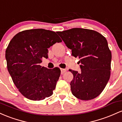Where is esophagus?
I'll use <instances>...</instances> for the list:
<instances>
[{
    "label": "esophagus",
    "instance_id": "obj_1",
    "mask_svg": "<svg viewBox=\"0 0 122 122\" xmlns=\"http://www.w3.org/2000/svg\"><path fill=\"white\" fill-rule=\"evenodd\" d=\"M61 74H64L66 71V70L64 69V68H61Z\"/></svg>",
    "mask_w": 122,
    "mask_h": 122
}]
</instances>
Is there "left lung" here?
<instances>
[{"label": "left lung", "instance_id": "1", "mask_svg": "<svg viewBox=\"0 0 122 122\" xmlns=\"http://www.w3.org/2000/svg\"><path fill=\"white\" fill-rule=\"evenodd\" d=\"M72 55L78 57L81 72L69 70L72 94L82 100L97 97L104 89L111 74V52L104 37L96 31L72 28L57 31Z\"/></svg>", "mask_w": 122, "mask_h": 122}]
</instances>
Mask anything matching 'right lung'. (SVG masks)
<instances>
[{
	"label": "right lung",
	"instance_id": "right-lung-1",
	"mask_svg": "<svg viewBox=\"0 0 122 122\" xmlns=\"http://www.w3.org/2000/svg\"><path fill=\"white\" fill-rule=\"evenodd\" d=\"M61 42L55 31L43 29L26 30L15 35L6 51L7 67L20 92L28 99L39 101L51 96L61 75L58 67H41L48 48Z\"/></svg>",
	"mask_w": 122,
	"mask_h": 122
}]
</instances>
